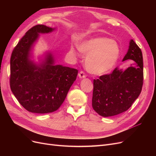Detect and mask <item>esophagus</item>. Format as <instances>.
I'll list each match as a JSON object with an SVG mask.
<instances>
[{"mask_svg":"<svg viewBox=\"0 0 156 156\" xmlns=\"http://www.w3.org/2000/svg\"><path fill=\"white\" fill-rule=\"evenodd\" d=\"M78 75H79V77L80 79H84L86 77V75L84 73V72H83V71H81V72L79 73Z\"/></svg>","mask_w":156,"mask_h":156,"instance_id":"34e87169","label":"esophagus"}]
</instances>
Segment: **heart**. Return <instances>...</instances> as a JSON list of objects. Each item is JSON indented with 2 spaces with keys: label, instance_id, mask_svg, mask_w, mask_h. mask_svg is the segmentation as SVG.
I'll list each match as a JSON object with an SVG mask.
<instances>
[{
  "label": "heart",
  "instance_id": "heart-1",
  "mask_svg": "<svg viewBox=\"0 0 156 156\" xmlns=\"http://www.w3.org/2000/svg\"><path fill=\"white\" fill-rule=\"evenodd\" d=\"M77 48L86 56L85 67L88 72L95 75H103L114 68L120 56V47L117 42L105 37H92L80 42ZM70 53L73 56L77 54L71 47Z\"/></svg>",
  "mask_w": 156,
  "mask_h": 156
}]
</instances>
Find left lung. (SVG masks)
I'll return each instance as SVG.
<instances>
[{
  "mask_svg": "<svg viewBox=\"0 0 156 156\" xmlns=\"http://www.w3.org/2000/svg\"><path fill=\"white\" fill-rule=\"evenodd\" d=\"M133 60L126 69L116 67L113 72L94 80L92 105L103 117L112 116L126 111L137 99L143 84V54L133 40L122 61Z\"/></svg>",
  "mask_w": 156,
  "mask_h": 156,
  "instance_id": "1",
  "label": "left lung"
}]
</instances>
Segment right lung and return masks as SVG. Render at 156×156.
Segmentation results:
<instances>
[{"instance_id":"1","label":"right lung","mask_w":156,"mask_h":156,"mask_svg":"<svg viewBox=\"0 0 156 156\" xmlns=\"http://www.w3.org/2000/svg\"><path fill=\"white\" fill-rule=\"evenodd\" d=\"M56 29L43 25L33 27L14 48L10 58V88L26 110L45 114L56 111L62 104L78 70L55 64L51 51L35 60L34 48L40 34Z\"/></svg>"}]
</instances>
